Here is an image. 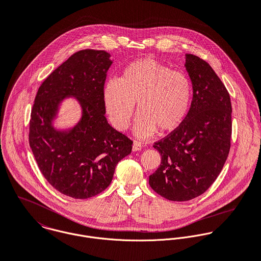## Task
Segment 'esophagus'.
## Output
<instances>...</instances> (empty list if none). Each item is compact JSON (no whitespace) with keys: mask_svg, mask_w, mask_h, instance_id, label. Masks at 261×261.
Masks as SVG:
<instances>
[{"mask_svg":"<svg viewBox=\"0 0 261 261\" xmlns=\"http://www.w3.org/2000/svg\"><path fill=\"white\" fill-rule=\"evenodd\" d=\"M133 150H134V151H140V150H142V144H141L140 142H138V141H135V142H134V145H133Z\"/></svg>","mask_w":261,"mask_h":261,"instance_id":"34e87169","label":"esophagus"}]
</instances>
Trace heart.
<instances>
[{
  "label": "heart",
  "instance_id": "1",
  "mask_svg": "<svg viewBox=\"0 0 261 261\" xmlns=\"http://www.w3.org/2000/svg\"><path fill=\"white\" fill-rule=\"evenodd\" d=\"M191 96L192 85L186 74L153 59L129 64L117 81H109L102 92L105 111L117 130L129 126L137 104L140 114L135 130L143 138L157 129L166 134L177 128L188 113Z\"/></svg>",
  "mask_w": 261,
  "mask_h": 261
}]
</instances>
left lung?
Wrapping results in <instances>:
<instances>
[{
  "label": "left lung",
  "mask_w": 261,
  "mask_h": 261,
  "mask_svg": "<svg viewBox=\"0 0 261 261\" xmlns=\"http://www.w3.org/2000/svg\"><path fill=\"white\" fill-rule=\"evenodd\" d=\"M185 67L193 96L181 124L153 147L161 155L159 168L149 176L155 192L186 201L205 192L221 173L232 136L229 92L212 67L187 54Z\"/></svg>",
  "instance_id": "8db88e82"
}]
</instances>
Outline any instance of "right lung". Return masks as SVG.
Segmentation results:
<instances>
[{"label": "right lung", "instance_id": "obj_1", "mask_svg": "<svg viewBox=\"0 0 261 261\" xmlns=\"http://www.w3.org/2000/svg\"><path fill=\"white\" fill-rule=\"evenodd\" d=\"M105 50L72 55L38 88L29 121V146L40 172L61 193L84 199L105 190L117 163L129 155L133 141L105 117L102 92L112 62ZM76 95L84 108L82 121L69 133L50 121L59 101Z\"/></svg>", "mask_w": 261, "mask_h": 261}]
</instances>
